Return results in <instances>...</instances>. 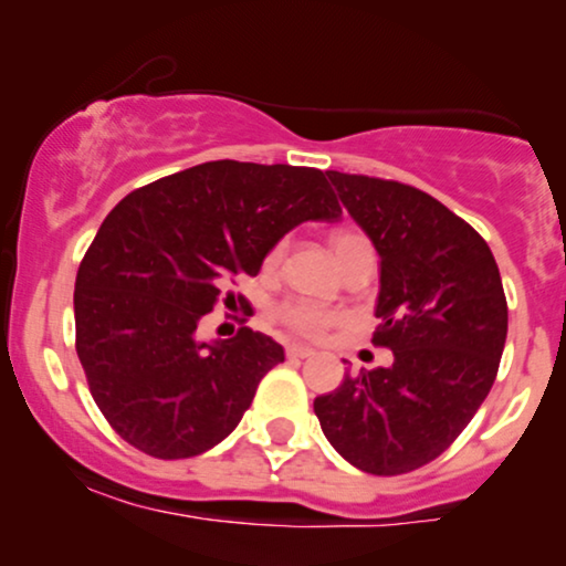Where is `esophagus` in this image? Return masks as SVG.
<instances>
[{
	"label": "esophagus",
	"mask_w": 566,
	"mask_h": 566,
	"mask_svg": "<svg viewBox=\"0 0 566 566\" xmlns=\"http://www.w3.org/2000/svg\"><path fill=\"white\" fill-rule=\"evenodd\" d=\"M287 356H290V359H308V356H314V348L297 346V343H292V346H287Z\"/></svg>",
	"instance_id": "esophagus-1"
}]
</instances>
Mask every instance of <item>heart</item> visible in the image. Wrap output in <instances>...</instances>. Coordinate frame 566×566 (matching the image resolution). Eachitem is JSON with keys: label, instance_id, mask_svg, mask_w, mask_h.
<instances>
[{"label": "heart", "instance_id": "1", "mask_svg": "<svg viewBox=\"0 0 566 566\" xmlns=\"http://www.w3.org/2000/svg\"><path fill=\"white\" fill-rule=\"evenodd\" d=\"M284 250H287V242L282 239V242H276L274 247H271L269 263L274 265L282 261ZM333 250H335L340 265H346L348 261H354V258H359V255H375L373 242H369L365 233H359V231H337L333 237ZM276 316L284 327L292 329V333H297V335H305V337H319L327 333L329 327H335V324L340 322V314H337V311L324 308V305L311 303V301L282 303L276 308Z\"/></svg>", "mask_w": 566, "mask_h": 566}]
</instances>
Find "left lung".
Instances as JSON below:
<instances>
[{
	"label": "left lung",
	"instance_id": "left-lung-1",
	"mask_svg": "<svg viewBox=\"0 0 566 566\" xmlns=\"http://www.w3.org/2000/svg\"><path fill=\"white\" fill-rule=\"evenodd\" d=\"M327 178L380 255L373 343L394 350V365L346 373L314 412L350 465L399 476L437 460L482 407L509 303L490 247L431 193L369 175Z\"/></svg>",
	"mask_w": 566,
	"mask_h": 566
}]
</instances>
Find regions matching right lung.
I'll list each match as a JSON object with an SVG mask.
<instances>
[{
	"label": "right lung",
	"mask_w": 566,
	"mask_h": 566,
	"mask_svg": "<svg viewBox=\"0 0 566 566\" xmlns=\"http://www.w3.org/2000/svg\"><path fill=\"white\" fill-rule=\"evenodd\" d=\"M337 218L314 167L220 159L127 193L84 252L74 287L76 354L108 426L161 460L229 437L284 348L250 327L199 343L197 324L218 303L244 308L229 284L258 276L284 233Z\"/></svg>",
	"instance_id": "1"
}]
</instances>
